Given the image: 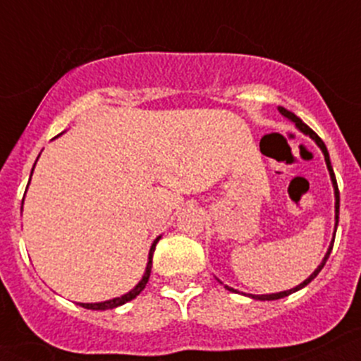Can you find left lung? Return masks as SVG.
I'll list each match as a JSON object with an SVG mask.
<instances>
[{
  "instance_id": "obj_1",
  "label": "left lung",
  "mask_w": 361,
  "mask_h": 361,
  "mask_svg": "<svg viewBox=\"0 0 361 361\" xmlns=\"http://www.w3.org/2000/svg\"><path fill=\"white\" fill-rule=\"evenodd\" d=\"M280 113L283 114L285 118H288V120H292L293 123L297 125V128H300L302 130L304 133H306V135H310L311 139L314 140V142L318 144L319 146V149L323 151V154H325V161H326V166H329V172H330V177H332V182H334V189H336V229H337V224H339V188H337V180H336V176H334V170H332V165H330V156H329V151H326V147H325V144H323V140L319 139V137L317 135V133L313 132V130L310 128V126H307L306 123H304L302 120H299V118L295 116V114L293 113H290V111L288 109H285V107H280ZM332 247H334V243L330 245V248H329V252H326V255H325V259H323V262L319 264V266L317 267V271H314L313 274H311L310 278H307V280H304L302 283L300 285H297L295 288H290V290H285V292H278V293H269V295H250L252 299H261V300H276V299H283V297H287V295H290L292 292H297L299 290V288H302V287H306L307 283H310L311 280H314V278H317V274L319 273V271L323 269V266H325V262H326V259H329V255H330V252H332ZM228 290H233V292H236L235 288H231V287H228Z\"/></svg>"
}]
</instances>
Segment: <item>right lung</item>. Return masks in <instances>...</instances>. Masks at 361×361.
<instances>
[{
  "instance_id": "add662e5",
  "label": "right lung",
  "mask_w": 361,
  "mask_h": 361,
  "mask_svg": "<svg viewBox=\"0 0 361 361\" xmlns=\"http://www.w3.org/2000/svg\"><path fill=\"white\" fill-rule=\"evenodd\" d=\"M32 173V172H31ZM159 238H156L153 247H151L149 250V262H147V267H146V273H144L142 280L139 281V285H137L133 290H130L128 293H125V295L121 297H116V299H111V300H106V302H95V304H80L81 307H87V310H97V311H104V310H113V307H118L121 306V304L128 302V300L135 299L137 295H139L140 292L146 288V283L147 280H149V274H151V266H153V254H154V248H156V243H158Z\"/></svg>"
}]
</instances>
